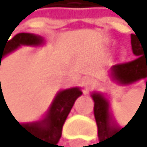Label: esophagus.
Here are the masks:
<instances>
[{
    "mask_svg": "<svg viewBox=\"0 0 147 147\" xmlns=\"http://www.w3.org/2000/svg\"><path fill=\"white\" fill-rule=\"evenodd\" d=\"M96 86V81H88L86 83V88L87 90H90V88H92V87H94Z\"/></svg>",
    "mask_w": 147,
    "mask_h": 147,
    "instance_id": "esophagus-1",
    "label": "esophagus"
}]
</instances>
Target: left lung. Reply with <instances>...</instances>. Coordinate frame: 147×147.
Segmentation results:
<instances>
[{
    "label": "left lung",
    "mask_w": 147,
    "mask_h": 147,
    "mask_svg": "<svg viewBox=\"0 0 147 147\" xmlns=\"http://www.w3.org/2000/svg\"><path fill=\"white\" fill-rule=\"evenodd\" d=\"M131 49L134 55L136 56L135 60L123 62V64H117L112 67V77L121 85H131L134 82L147 77V38L146 39H140L138 35L131 34ZM92 98L94 102V118L98 127L99 142L97 144L102 147L115 146L117 144L114 138L115 135H118L119 131L124 130L125 127L120 130L119 128H115L111 123L112 118L109 114V104L102 94L93 93Z\"/></svg>",
    "instance_id": "8db88e82"
}]
</instances>
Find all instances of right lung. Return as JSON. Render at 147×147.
Returning <instances> with one entry per match:
<instances>
[{
    "label": "right lung",
    "mask_w": 147,
    "mask_h": 147,
    "mask_svg": "<svg viewBox=\"0 0 147 147\" xmlns=\"http://www.w3.org/2000/svg\"><path fill=\"white\" fill-rule=\"evenodd\" d=\"M8 39L5 43L2 44L0 43V65L3 56L7 55L8 53L16 50L17 48H19L20 45H40L43 43V39L40 36L30 34V33H19V34L14 35L11 40ZM81 94L82 92L77 87L64 90L56 94L47 117L43 120L35 121V123H28V124L17 123L22 128V130H24V133L27 134L29 145L32 147L59 146L57 142L61 138L62 125H64L66 118H67L75 100ZM5 103L6 100H5V97H3V93H1L0 108L7 106V103L5 105Z\"/></svg>",
    "instance_id": "obj_1"
}]
</instances>
